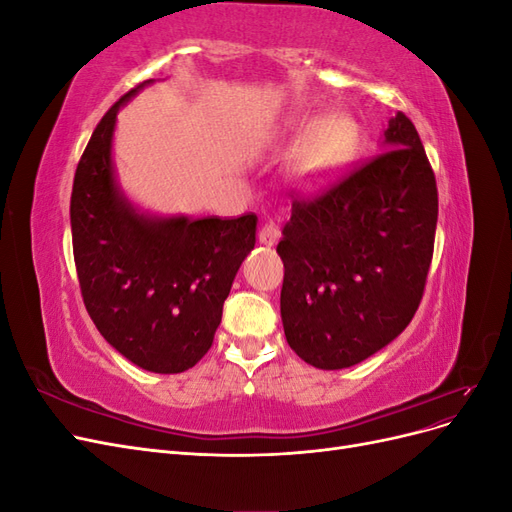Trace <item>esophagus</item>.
Masks as SVG:
<instances>
[{
  "instance_id": "34e87169",
  "label": "esophagus",
  "mask_w": 512,
  "mask_h": 512,
  "mask_svg": "<svg viewBox=\"0 0 512 512\" xmlns=\"http://www.w3.org/2000/svg\"><path fill=\"white\" fill-rule=\"evenodd\" d=\"M280 237H282V232H280V228H277L275 224H265V226L260 228V232H258V241L262 245H267V247L275 245L277 241H280Z\"/></svg>"
}]
</instances>
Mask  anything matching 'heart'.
I'll return each mask as SVG.
<instances>
[{
	"instance_id": "obj_1",
	"label": "heart",
	"mask_w": 512,
	"mask_h": 512,
	"mask_svg": "<svg viewBox=\"0 0 512 512\" xmlns=\"http://www.w3.org/2000/svg\"><path fill=\"white\" fill-rule=\"evenodd\" d=\"M286 132L292 141H297L292 153V175L307 188H320L342 173L361 143L359 123L346 113H329L318 121L299 117L290 121Z\"/></svg>"
}]
</instances>
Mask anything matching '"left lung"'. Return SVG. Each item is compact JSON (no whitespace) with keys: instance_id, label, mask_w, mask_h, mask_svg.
<instances>
[{"instance_id":"8db88e82","label":"left lung","mask_w":512,"mask_h":512,"mask_svg":"<svg viewBox=\"0 0 512 512\" xmlns=\"http://www.w3.org/2000/svg\"><path fill=\"white\" fill-rule=\"evenodd\" d=\"M382 145L327 192L294 200L277 243L288 346L318 369L376 354L423 299L438 224L436 177L404 113L389 121Z\"/></svg>"}]
</instances>
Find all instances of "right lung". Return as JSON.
Listing matches in <instances>:
<instances>
[{"instance_id":"right-lung-1","label":"right lung","mask_w":512,"mask_h":512,"mask_svg":"<svg viewBox=\"0 0 512 512\" xmlns=\"http://www.w3.org/2000/svg\"><path fill=\"white\" fill-rule=\"evenodd\" d=\"M149 83L108 108L89 138L72 185V247L85 307L106 342L153 374H179L211 348L258 218H158L121 192L117 113Z\"/></svg>"}]
</instances>
